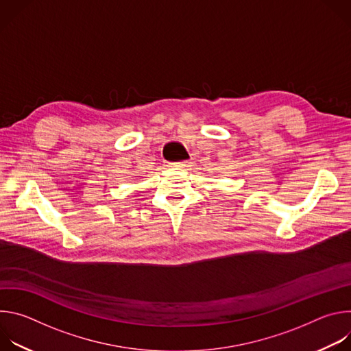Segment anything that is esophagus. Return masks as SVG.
I'll use <instances>...</instances> for the list:
<instances>
[{
    "label": "esophagus",
    "instance_id": "1",
    "mask_svg": "<svg viewBox=\"0 0 351 351\" xmlns=\"http://www.w3.org/2000/svg\"><path fill=\"white\" fill-rule=\"evenodd\" d=\"M169 167L184 169V168H187V167H189V161H179V162H172V164H169Z\"/></svg>",
    "mask_w": 351,
    "mask_h": 351
}]
</instances>
